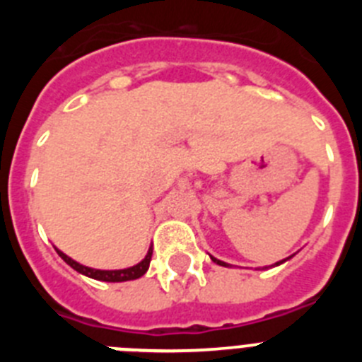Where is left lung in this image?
<instances>
[{"label":"left lung","mask_w":362,"mask_h":362,"mask_svg":"<svg viewBox=\"0 0 362 362\" xmlns=\"http://www.w3.org/2000/svg\"><path fill=\"white\" fill-rule=\"evenodd\" d=\"M293 255H296V254H293ZM293 255H288V257H286V259H283V261H277V263H276V264H270V267L259 268V270H267V268H274V267H279V264L286 263V261H288V259H292V257H293ZM210 259H212L214 263H217V264H219V267H228V268H230V267H232V264L225 263V261H221V259H216V257H214V255H210Z\"/></svg>","instance_id":"1"}]
</instances>
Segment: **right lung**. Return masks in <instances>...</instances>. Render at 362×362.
Masks as SVG:
<instances>
[{
	"mask_svg": "<svg viewBox=\"0 0 362 362\" xmlns=\"http://www.w3.org/2000/svg\"><path fill=\"white\" fill-rule=\"evenodd\" d=\"M152 246L148 248V252H146L145 259L143 261H139L137 264H134V267H129V268H121V270H98V268H90V267H85V264L78 263V261H74L72 257H69L66 254H63L62 250L56 252L59 254V257L65 261L69 267H72L74 270L79 272V274H83V276L90 277V279H95V281H105V283H123V281H134V279H139L141 276H145L146 270H148L150 267V259H152Z\"/></svg>",
	"mask_w": 362,
	"mask_h": 362,
	"instance_id": "add662e5",
	"label": "right lung"
}]
</instances>
